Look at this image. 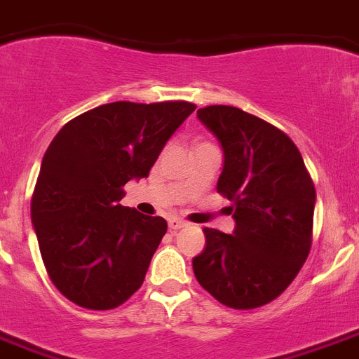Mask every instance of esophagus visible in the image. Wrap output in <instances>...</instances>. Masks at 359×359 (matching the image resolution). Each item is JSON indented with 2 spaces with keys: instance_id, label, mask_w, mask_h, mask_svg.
<instances>
[{
  "instance_id": "obj_1",
  "label": "esophagus",
  "mask_w": 359,
  "mask_h": 359,
  "mask_svg": "<svg viewBox=\"0 0 359 359\" xmlns=\"http://www.w3.org/2000/svg\"><path fill=\"white\" fill-rule=\"evenodd\" d=\"M183 226H187V223L183 222V219H177V217H170V219H168V229H170V231H180Z\"/></svg>"
}]
</instances>
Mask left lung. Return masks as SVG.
<instances>
[{
  "label": "left lung",
  "mask_w": 359,
  "mask_h": 359,
  "mask_svg": "<svg viewBox=\"0 0 359 359\" xmlns=\"http://www.w3.org/2000/svg\"><path fill=\"white\" fill-rule=\"evenodd\" d=\"M198 119L223 150L217 192L232 201V234L203 229L196 280L219 303L256 309L298 276L311 252L316 191L287 134L236 107L210 105Z\"/></svg>",
  "instance_id": "1"
}]
</instances>
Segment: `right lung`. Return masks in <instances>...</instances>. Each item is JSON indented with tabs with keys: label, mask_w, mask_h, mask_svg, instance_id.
Wrapping results in <instances>:
<instances>
[{
	"label": "right lung",
	"mask_w": 359,
	"mask_h": 359,
	"mask_svg": "<svg viewBox=\"0 0 359 359\" xmlns=\"http://www.w3.org/2000/svg\"><path fill=\"white\" fill-rule=\"evenodd\" d=\"M194 109L107 103L69 121L48 145L30 217L52 283L79 307L116 309L142 287L167 222L119 203L123 185L149 176Z\"/></svg>",
	"instance_id": "add662e5"
}]
</instances>
